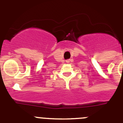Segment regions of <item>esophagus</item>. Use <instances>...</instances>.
<instances>
[{
  "instance_id": "obj_1",
  "label": "esophagus",
  "mask_w": 123,
  "mask_h": 123,
  "mask_svg": "<svg viewBox=\"0 0 123 123\" xmlns=\"http://www.w3.org/2000/svg\"><path fill=\"white\" fill-rule=\"evenodd\" d=\"M69 61H70V60H69V59H68V60L66 61V62L68 63V62H69Z\"/></svg>"
}]
</instances>
